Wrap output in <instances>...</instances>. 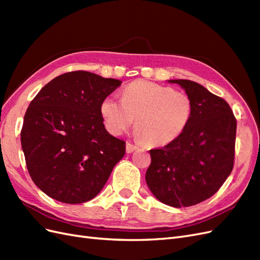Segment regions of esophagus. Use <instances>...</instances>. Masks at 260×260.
<instances>
[{"label":"esophagus","instance_id":"esophagus-1","mask_svg":"<svg viewBox=\"0 0 260 260\" xmlns=\"http://www.w3.org/2000/svg\"><path fill=\"white\" fill-rule=\"evenodd\" d=\"M138 148V146L136 145V144H132V143H127L125 144V151H127V153L129 154V153H132V152H135L136 149Z\"/></svg>","mask_w":260,"mask_h":260}]
</instances>
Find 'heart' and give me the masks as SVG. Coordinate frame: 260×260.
I'll use <instances>...</instances> for the list:
<instances>
[{
    "mask_svg": "<svg viewBox=\"0 0 260 260\" xmlns=\"http://www.w3.org/2000/svg\"><path fill=\"white\" fill-rule=\"evenodd\" d=\"M106 128L113 135L127 131L136 119V133L152 147L166 146L186 129L193 102L185 92L152 81L137 80L122 90V101L107 96L101 103Z\"/></svg>",
    "mask_w": 260,
    "mask_h": 260,
    "instance_id": "1",
    "label": "heart"
}]
</instances>
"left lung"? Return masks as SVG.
I'll list each match as a JSON object with an SVG mask.
<instances>
[{"instance_id": "obj_1", "label": "left lung", "mask_w": 260, "mask_h": 260, "mask_svg": "<svg viewBox=\"0 0 260 260\" xmlns=\"http://www.w3.org/2000/svg\"><path fill=\"white\" fill-rule=\"evenodd\" d=\"M178 83L193 102L186 129L174 142L149 151L145 180L161 203L196 205L214 195L233 169L237 119L226 102L191 80Z\"/></svg>"}]
</instances>
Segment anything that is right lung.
Returning <instances> with one entry per match:
<instances>
[{"mask_svg":"<svg viewBox=\"0 0 260 260\" xmlns=\"http://www.w3.org/2000/svg\"><path fill=\"white\" fill-rule=\"evenodd\" d=\"M121 81L83 70L45 84L23 118L21 147L29 175L50 198L88 202L101 192L125 142L109 135L101 103Z\"/></svg>","mask_w":260,"mask_h":260,"instance_id":"add662e5","label":"right lung"}]
</instances>
